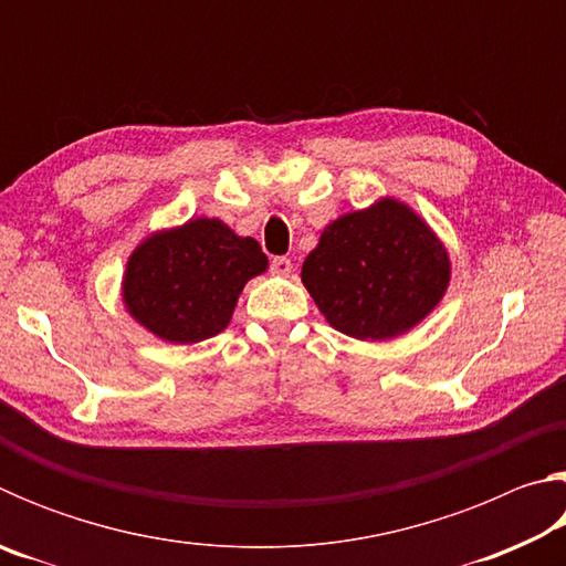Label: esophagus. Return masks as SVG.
Here are the masks:
<instances>
[{
  "instance_id": "34e87169",
  "label": "esophagus",
  "mask_w": 566,
  "mask_h": 566,
  "mask_svg": "<svg viewBox=\"0 0 566 566\" xmlns=\"http://www.w3.org/2000/svg\"><path fill=\"white\" fill-rule=\"evenodd\" d=\"M270 270L276 276H290L294 266H292V260H286V256H274L272 264H270Z\"/></svg>"
}]
</instances>
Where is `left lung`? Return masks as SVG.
Instances as JSON below:
<instances>
[{"label":"left lung","mask_w":566,"mask_h":566,"mask_svg":"<svg viewBox=\"0 0 566 566\" xmlns=\"http://www.w3.org/2000/svg\"><path fill=\"white\" fill-rule=\"evenodd\" d=\"M449 254L415 209L379 199L324 229L302 282L334 329L385 342L427 317L447 292Z\"/></svg>","instance_id":"left-lung-1"}]
</instances>
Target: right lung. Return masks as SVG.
Returning <instances> with one entry per match:
<instances>
[{
	"label": "right lung",
	"mask_w": 566,
	"mask_h": 566,
	"mask_svg": "<svg viewBox=\"0 0 566 566\" xmlns=\"http://www.w3.org/2000/svg\"><path fill=\"white\" fill-rule=\"evenodd\" d=\"M262 272L266 254L256 239L199 217L155 232L134 249L122 300L159 339L197 344L227 329L244 284Z\"/></svg>",
	"instance_id": "1"
}]
</instances>
